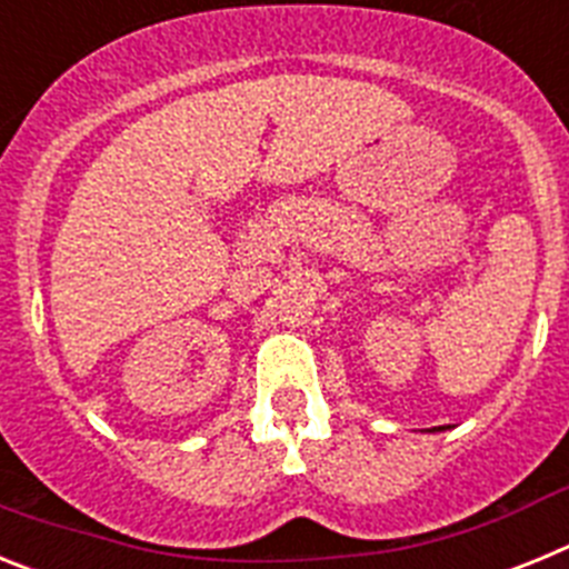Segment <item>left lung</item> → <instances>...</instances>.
<instances>
[{"instance_id": "obj_1", "label": "left lung", "mask_w": 569, "mask_h": 569, "mask_svg": "<svg viewBox=\"0 0 569 569\" xmlns=\"http://www.w3.org/2000/svg\"><path fill=\"white\" fill-rule=\"evenodd\" d=\"M433 430H445V427H433Z\"/></svg>"}]
</instances>
